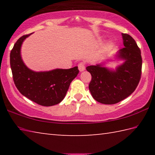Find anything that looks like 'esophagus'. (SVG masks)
<instances>
[{"label":"esophagus","mask_w":155,"mask_h":155,"mask_svg":"<svg viewBox=\"0 0 155 155\" xmlns=\"http://www.w3.org/2000/svg\"><path fill=\"white\" fill-rule=\"evenodd\" d=\"M78 70H79L80 72H82L84 71L85 69V63L84 62H80L79 64L78 65Z\"/></svg>","instance_id":"obj_1"}]
</instances>
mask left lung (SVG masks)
<instances>
[{"label":"left lung","mask_w":155,"mask_h":155,"mask_svg":"<svg viewBox=\"0 0 155 155\" xmlns=\"http://www.w3.org/2000/svg\"><path fill=\"white\" fill-rule=\"evenodd\" d=\"M124 48L120 50L117 57L124 60L116 70H111L102 65H90L91 80L89 89L98 103L113 104L129 96L137 88L141 75L142 59L141 51L132 37L122 33Z\"/></svg>","instance_id":"obj_1"}]
</instances>
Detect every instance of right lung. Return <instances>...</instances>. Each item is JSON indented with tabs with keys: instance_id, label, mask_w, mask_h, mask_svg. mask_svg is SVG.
Returning <instances> with one entry per match:
<instances>
[{
	"instance_id": "right-lung-1",
	"label": "right lung",
	"mask_w": 155,
	"mask_h": 155,
	"mask_svg": "<svg viewBox=\"0 0 155 155\" xmlns=\"http://www.w3.org/2000/svg\"><path fill=\"white\" fill-rule=\"evenodd\" d=\"M23 35L15 43L10 53V65L15 87L23 96L41 106L49 107L63 101L72 80L79 72L77 66L70 69H55L34 72L28 69L20 55Z\"/></svg>"
}]
</instances>
